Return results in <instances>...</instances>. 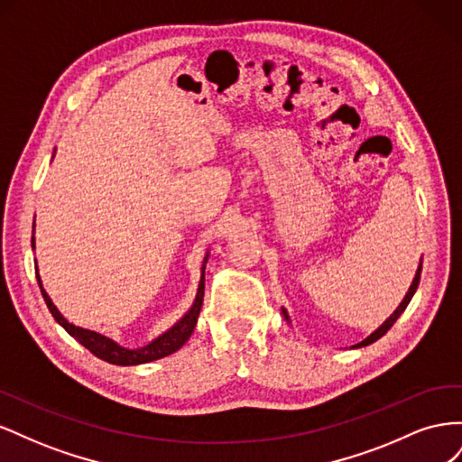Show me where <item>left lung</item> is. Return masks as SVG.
<instances>
[{"mask_svg":"<svg viewBox=\"0 0 462 462\" xmlns=\"http://www.w3.org/2000/svg\"><path fill=\"white\" fill-rule=\"evenodd\" d=\"M420 272H422V262H420V265H418V272H416V275H414V279H412V285H411V289H409V292H407V295H404V299H402V302L399 304V309L393 312V314H391L385 321H383V324L380 326V328H377L372 335H370V337H366L365 341H362V343H358V345H355V346H366V345H370V343H374V341H377V339H380V337H383V335L391 329V326H393L395 324V321H397V318L404 312V309H407V304L411 302V299H412V295H414V291H416V287H418V283H420ZM283 316H285V319H289V316H287V310H283Z\"/></svg>","mask_w":462,"mask_h":462,"instance_id":"1","label":"left lung"}]
</instances>
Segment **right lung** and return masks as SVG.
<instances>
[{
    "label": "right lung",
    "instance_id": "obj_1",
    "mask_svg": "<svg viewBox=\"0 0 462 462\" xmlns=\"http://www.w3.org/2000/svg\"><path fill=\"white\" fill-rule=\"evenodd\" d=\"M32 248H34V236H32ZM206 262H208V256L204 258L200 285H199V292H197V299H194L192 309L183 318H180L171 329H167L163 335H160L158 339H153L152 343H148L146 346H141V348H125V346L117 345L116 341H111L109 337H106V335H100L96 331L69 324V321L61 316V312L55 309V304L48 297V292L44 291V287H42L38 268H36V277H38L42 297H44L51 316L69 335H71V337H75L82 346H87L94 356L109 362V365L134 366V365H144V362H152V360H158V358H163V356H170L175 351H179V348L189 341V337L194 331V326H197V319H199V314H200V309H202V300H204V268H206Z\"/></svg>",
    "mask_w": 462,
    "mask_h": 462
}]
</instances>
